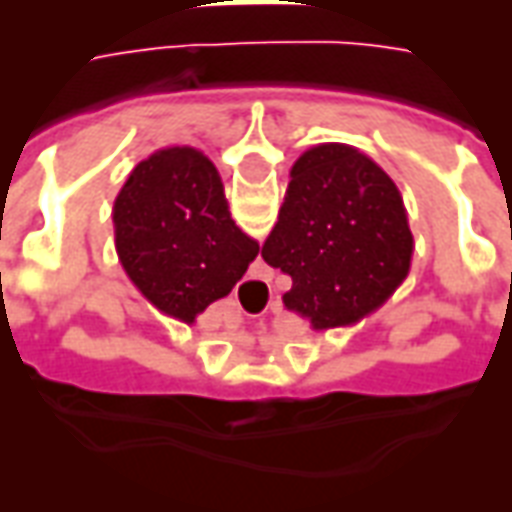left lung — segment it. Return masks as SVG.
I'll return each instance as SVG.
<instances>
[{
  "label": "left lung",
  "instance_id": "obj_1",
  "mask_svg": "<svg viewBox=\"0 0 512 512\" xmlns=\"http://www.w3.org/2000/svg\"><path fill=\"white\" fill-rule=\"evenodd\" d=\"M414 235L395 180L356 147L326 142L290 169L263 260L290 277L282 304L315 332L378 310L411 268Z\"/></svg>",
  "mask_w": 512,
  "mask_h": 512
}]
</instances>
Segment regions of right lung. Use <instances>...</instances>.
<instances>
[{"label":"right lung","instance_id":"right-lung-1","mask_svg":"<svg viewBox=\"0 0 512 512\" xmlns=\"http://www.w3.org/2000/svg\"><path fill=\"white\" fill-rule=\"evenodd\" d=\"M115 249L145 299L183 323L224 299L260 244L233 222L213 161L164 147L139 161L112 208Z\"/></svg>","mask_w":512,"mask_h":512}]
</instances>
